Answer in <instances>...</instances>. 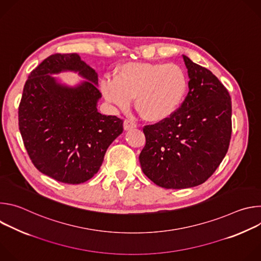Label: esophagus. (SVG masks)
<instances>
[{
    "label": "esophagus",
    "mask_w": 261,
    "mask_h": 261,
    "mask_svg": "<svg viewBox=\"0 0 261 261\" xmlns=\"http://www.w3.org/2000/svg\"><path fill=\"white\" fill-rule=\"evenodd\" d=\"M137 125H136V123H134L133 121H130V120H125L124 121V129L125 130H130V129H133V128H135Z\"/></svg>",
    "instance_id": "34e87169"
}]
</instances>
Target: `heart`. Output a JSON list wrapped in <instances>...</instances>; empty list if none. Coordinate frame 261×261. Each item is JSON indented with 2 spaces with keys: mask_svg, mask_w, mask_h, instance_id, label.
Returning a JSON list of instances; mask_svg holds the SVG:
<instances>
[{
  "mask_svg": "<svg viewBox=\"0 0 261 261\" xmlns=\"http://www.w3.org/2000/svg\"><path fill=\"white\" fill-rule=\"evenodd\" d=\"M101 90L108 102L126 108L134 98L136 108L151 122L169 118L187 91L184 71L173 64L127 63L115 71L114 79L105 77Z\"/></svg>",
  "mask_w": 261,
  "mask_h": 261,
  "instance_id": "1",
  "label": "heart"
}]
</instances>
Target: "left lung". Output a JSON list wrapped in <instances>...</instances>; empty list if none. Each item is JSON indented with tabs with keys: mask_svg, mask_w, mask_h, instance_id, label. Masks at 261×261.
<instances>
[{
	"mask_svg": "<svg viewBox=\"0 0 261 261\" xmlns=\"http://www.w3.org/2000/svg\"><path fill=\"white\" fill-rule=\"evenodd\" d=\"M189 92L167 119L143 127V173L159 187L185 189L204 182L225 157L231 138V98L214 74L182 56Z\"/></svg>",
	"mask_w": 261,
	"mask_h": 261,
	"instance_id": "1",
	"label": "left lung"
}]
</instances>
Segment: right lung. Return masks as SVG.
<instances>
[{
  "instance_id": "obj_1",
  "label": "right lung",
  "mask_w": 261,
  "mask_h": 261,
  "mask_svg": "<svg viewBox=\"0 0 261 261\" xmlns=\"http://www.w3.org/2000/svg\"><path fill=\"white\" fill-rule=\"evenodd\" d=\"M79 70L90 80L76 88L59 85L49 73ZM98 75L76 54H55L27 80L18 126L28 155L40 172L65 184L92 178L105 152L122 132L123 120L98 113Z\"/></svg>"
}]
</instances>
